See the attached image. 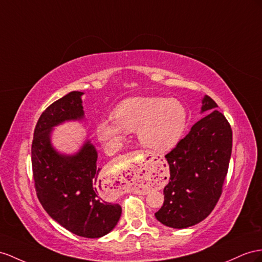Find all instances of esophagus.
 Instances as JSON below:
<instances>
[{"label":"esophagus","instance_id":"obj_1","mask_svg":"<svg viewBox=\"0 0 262 262\" xmlns=\"http://www.w3.org/2000/svg\"><path fill=\"white\" fill-rule=\"evenodd\" d=\"M151 155H149V152L144 151V150H136V151H132L128 152L127 155L123 156L124 160H128L132 164L136 165L137 168V176L139 175H150L151 168L149 163L151 162Z\"/></svg>","mask_w":262,"mask_h":262}]
</instances>
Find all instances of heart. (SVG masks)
<instances>
[{"label":"heart","instance_id":"obj_1","mask_svg":"<svg viewBox=\"0 0 262 262\" xmlns=\"http://www.w3.org/2000/svg\"><path fill=\"white\" fill-rule=\"evenodd\" d=\"M187 119L185 106L176 99L132 97L115 107L113 118L98 120L96 134L107 149L115 150L123 144L127 133L136 130L146 148L166 152L182 139Z\"/></svg>","mask_w":262,"mask_h":262}]
</instances>
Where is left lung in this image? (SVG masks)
Masks as SVG:
<instances>
[{
    "label": "left lung",
    "mask_w": 262,
    "mask_h": 262,
    "mask_svg": "<svg viewBox=\"0 0 262 262\" xmlns=\"http://www.w3.org/2000/svg\"><path fill=\"white\" fill-rule=\"evenodd\" d=\"M214 100L205 96L201 113L211 111L191 127L165 156L170 177L165 201L155 217L163 225L183 229L209 216L223 193L232 149L230 124Z\"/></svg>",
    "instance_id": "left-lung-1"
}]
</instances>
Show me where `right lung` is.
<instances>
[{"label": "right lung", "mask_w": 262, "mask_h": 262, "mask_svg": "<svg viewBox=\"0 0 262 262\" xmlns=\"http://www.w3.org/2000/svg\"><path fill=\"white\" fill-rule=\"evenodd\" d=\"M82 92H71L38 118L32 143L36 195L45 211L65 229L85 238H99L114 229L122 207L102 197L97 151L86 140L75 155H62L51 144L53 127L83 119Z\"/></svg>", "instance_id": "obj_1"}]
</instances>
